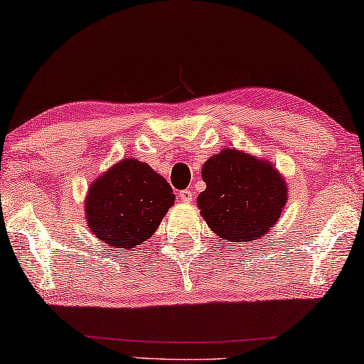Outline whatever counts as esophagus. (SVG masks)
I'll use <instances>...</instances> for the list:
<instances>
[{"instance_id": "34e87169", "label": "esophagus", "mask_w": 364, "mask_h": 364, "mask_svg": "<svg viewBox=\"0 0 364 364\" xmlns=\"http://www.w3.org/2000/svg\"><path fill=\"white\" fill-rule=\"evenodd\" d=\"M178 196H180L181 203H184V204H189L193 200V193L189 191V189H183V191H180V194H178Z\"/></svg>"}]
</instances>
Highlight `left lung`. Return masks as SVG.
<instances>
[{"label": "left lung", "mask_w": 364, "mask_h": 364, "mask_svg": "<svg viewBox=\"0 0 364 364\" xmlns=\"http://www.w3.org/2000/svg\"><path fill=\"white\" fill-rule=\"evenodd\" d=\"M205 189L198 208L209 229L227 242L258 240L273 229L287 203V184L269 160L224 149L204 161Z\"/></svg>", "instance_id": "obj_1"}]
</instances>
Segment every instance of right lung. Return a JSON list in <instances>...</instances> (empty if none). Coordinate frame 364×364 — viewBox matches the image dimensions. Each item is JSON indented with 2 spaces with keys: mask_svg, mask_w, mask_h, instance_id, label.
<instances>
[{
  "mask_svg": "<svg viewBox=\"0 0 364 364\" xmlns=\"http://www.w3.org/2000/svg\"><path fill=\"white\" fill-rule=\"evenodd\" d=\"M175 194L164 176L137 159H122L90 184L88 229L106 247L130 250L155 234Z\"/></svg>",
  "mask_w": 364,
  "mask_h": 364,
  "instance_id": "add662e5",
  "label": "right lung"
}]
</instances>
